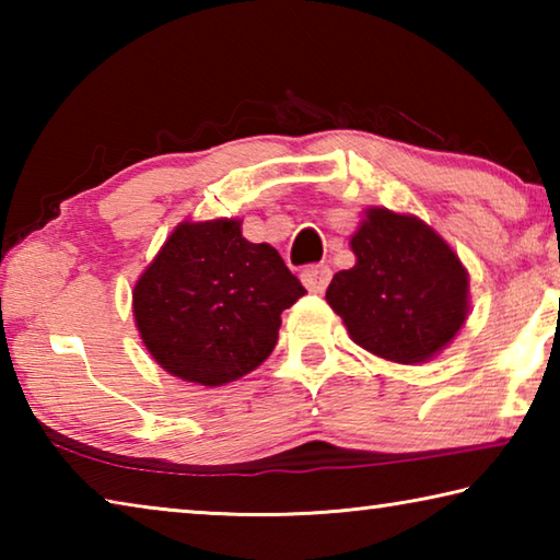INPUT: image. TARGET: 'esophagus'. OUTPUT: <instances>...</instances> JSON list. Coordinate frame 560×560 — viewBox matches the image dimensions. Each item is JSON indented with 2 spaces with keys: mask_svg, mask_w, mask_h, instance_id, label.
<instances>
[{
  "mask_svg": "<svg viewBox=\"0 0 560 560\" xmlns=\"http://www.w3.org/2000/svg\"><path fill=\"white\" fill-rule=\"evenodd\" d=\"M301 281H303V287H306L311 293H320V291L328 287L330 269L328 267H308V269H303Z\"/></svg>",
  "mask_w": 560,
  "mask_h": 560,
  "instance_id": "34e87169",
  "label": "esophagus"
}]
</instances>
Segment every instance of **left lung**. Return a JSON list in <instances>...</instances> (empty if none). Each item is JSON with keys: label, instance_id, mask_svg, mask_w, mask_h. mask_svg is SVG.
Wrapping results in <instances>:
<instances>
[{"label": "left lung", "instance_id": "left-lung-1", "mask_svg": "<svg viewBox=\"0 0 560 560\" xmlns=\"http://www.w3.org/2000/svg\"><path fill=\"white\" fill-rule=\"evenodd\" d=\"M355 264L326 291L353 343L400 365L428 363L469 316V273L415 214L368 207L350 234Z\"/></svg>", "mask_w": 560, "mask_h": 560}]
</instances>
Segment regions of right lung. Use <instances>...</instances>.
I'll return each mask as SVG.
<instances>
[{
	"instance_id": "1",
	"label": "right lung",
	"mask_w": 560,
	"mask_h": 560,
	"mask_svg": "<svg viewBox=\"0 0 560 560\" xmlns=\"http://www.w3.org/2000/svg\"><path fill=\"white\" fill-rule=\"evenodd\" d=\"M303 293L271 244L244 240L242 220H185L132 287V318L163 371L220 387L271 355Z\"/></svg>"
}]
</instances>
